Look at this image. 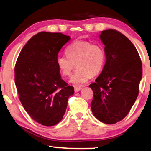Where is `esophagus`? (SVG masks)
I'll use <instances>...</instances> for the list:
<instances>
[{"label": "esophagus", "instance_id": "34e87169", "mask_svg": "<svg viewBox=\"0 0 151 151\" xmlns=\"http://www.w3.org/2000/svg\"><path fill=\"white\" fill-rule=\"evenodd\" d=\"M74 92H78L80 91V90L82 89V88L81 87H79V86H74Z\"/></svg>", "mask_w": 151, "mask_h": 151}]
</instances>
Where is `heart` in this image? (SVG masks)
Instances as JSON below:
<instances>
[{"instance_id": "1", "label": "heart", "mask_w": 151, "mask_h": 151, "mask_svg": "<svg viewBox=\"0 0 151 151\" xmlns=\"http://www.w3.org/2000/svg\"><path fill=\"white\" fill-rule=\"evenodd\" d=\"M67 56L59 55L56 59L57 68L64 77H69L74 68H77L70 79L76 86L86 83L92 76L98 74L106 63V53L101 45L86 41H76L65 49Z\"/></svg>"}]
</instances>
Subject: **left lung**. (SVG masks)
<instances>
[{"label":"left lung","instance_id":"1","mask_svg":"<svg viewBox=\"0 0 151 151\" xmlns=\"http://www.w3.org/2000/svg\"><path fill=\"white\" fill-rule=\"evenodd\" d=\"M106 61L89 87L93 90L92 112L100 122L114 124L127 115L135 102L142 77V63L132 42L115 29L102 31Z\"/></svg>","mask_w":151,"mask_h":151}]
</instances>
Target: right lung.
I'll return each mask as SVG.
<instances>
[{"mask_svg": "<svg viewBox=\"0 0 151 151\" xmlns=\"http://www.w3.org/2000/svg\"><path fill=\"white\" fill-rule=\"evenodd\" d=\"M70 37L41 32L20 52L15 65V84L19 99L32 119L45 126L63 119L68 99L74 94L60 75L56 59Z\"/></svg>", "mask_w": 151, "mask_h": 151, "instance_id": "right-lung-1", "label": "right lung"}]
</instances>
